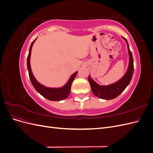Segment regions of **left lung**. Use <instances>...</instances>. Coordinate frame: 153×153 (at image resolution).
<instances>
[{
  "mask_svg": "<svg viewBox=\"0 0 153 153\" xmlns=\"http://www.w3.org/2000/svg\"><path fill=\"white\" fill-rule=\"evenodd\" d=\"M123 38L126 42L129 57L128 68L125 75L117 82L108 85H99L89 75V82L91 85L92 92H93V94L96 96L98 97L101 99L108 100L117 98L126 89L131 80L134 69L133 59L132 53L130 50H129V45L126 39H125L123 37Z\"/></svg>",
  "mask_w": 153,
  "mask_h": 153,
  "instance_id": "obj_1",
  "label": "left lung"
}]
</instances>
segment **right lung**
<instances>
[{"label":"right lung","mask_w":153,"mask_h":153,"mask_svg":"<svg viewBox=\"0 0 153 153\" xmlns=\"http://www.w3.org/2000/svg\"><path fill=\"white\" fill-rule=\"evenodd\" d=\"M36 40V38L32 41V43H31V45L29 48L28 57H27V69H28V71H29V78H30L32 84L35 88V89L37 91V92H39L41 96L45 97V98H47L50 101H61V100H65L66 98H68V96H69V93H70L72 82L73 80L75 79V78L77 74V71L73 74V75L70 76V78H69L68 82L62 87L50 88L41 84L40 83H39L38 81H37V80L34 76L33 73H32L31 70L30 63L32 47Z\"/></svg>","instance_id":"right-lung-1"}]
</instances>
